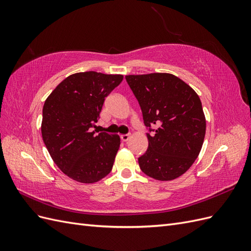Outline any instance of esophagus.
<instances>
[{
	"mask_svg": "<svg viewBox=\"0 0 251 251\" xmlns=\"http://www.w3.org/2000/svg\"><path fill=\"white\" fill-rule=\"evenodd\" d=\"M130 137H131V135L130 134H125V135H121L120 136V138H121V140L123 141H127L128 139H130Z\"/></svg>",
	"mask_w": 251,
	"mask_h": 251,
	"instance_id": "34e87169",
	"label": "esophagus"
}]
</instances>
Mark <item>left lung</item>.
Masks as SVG:
<instances>
[{
    "mask_svg": "<svg viewBox=\"0 0 251 251\" xmlns=\"http://www.w3.org/2000/svg\"><path fill=\"white\" fill-rule=\"evenodd\" d=\"M127 85L142 112L149 139L138 158L141 171L160 181L176 179L198 157L206 121L199 96L169 73L126 75Z\"/></svg>",
    "mask_w": 251,
    "mask_h": 251,
    "instance_id": "left-lung-1",
    "label": "left lung"
}]
</instances>
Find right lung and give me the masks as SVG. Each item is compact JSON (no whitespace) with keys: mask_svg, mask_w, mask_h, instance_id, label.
<instances>
[{"mask_svg":"<svg viewBox=\"0 0 251 251\" xmlns=\"http://www.w3.org/2000/svg\"><path fill=\"white\" fill-rule=\"evenodd\" d=\"M123 75L75 73L52 91L44 103L42 136L51 158L68 177L94 183L112 171L120 146L118 135L96 134L104 98Z\"/></svg>","mask_w":251,"mask_h":251,"instance_id":"obj_1","label":"right lung"}]
</instances>
